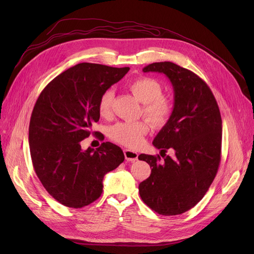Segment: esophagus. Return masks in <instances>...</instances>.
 Returning <instances> with one entry per match:
<instances>
[{"instance_id": "obj_1", "label": "esophagus", "mask_w": 254, "mask_h": 254, "mask_svg": "<svg viewBox=\"0 0 254 254\" xmlns=\"http://www.w3.org/2000/svg\"><path fill=\"white\" fill-rule=\"evenodd\" d=\"M124 155H125V159L127 161H130V162H134V161L137 160V152L130 150V149H125L124 150Z\"/></svg>"}]
</instances>
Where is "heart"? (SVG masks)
Segmentation results:
<instances>
[{
	"instance_id": "heart-1",
	"label": "heart",
	"mask_w": 254,
	"mask_h": 254,
	"mask_svg": "<svg viewBox=\"0 0 254 254\" xmlns=\"http://www.w3.org/2000/svg\"><path fill=\"white\" fill-rule=\"evenodd\" d=\"M128 89L132 95L143 104L142 113L155 127L164 126L170 120L173 106L170 99L162 95V87L153 78L140 77L128 84ZM113 92L108 90L99 98L98 111L106 118L110 114ZM148 132V125L144 121L118 123L110 129V137L121 145L135 148Z\"/></svg>"
}]
</instances>
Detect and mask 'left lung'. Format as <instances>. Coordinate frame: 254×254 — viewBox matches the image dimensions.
Listing matches in <instances>:
<instances>
[{
    "instance_id": "8db88e82",
    "label": "left lung",
    "mask_w": 254,
    "mask_h": 254,
    "mask_svg": "<svg viewBox=\"0 0 254 254\" xmlns=\"http://www.w3.org/2000/svg\"><path fill=\"white\" fill-rule=\"evenodd\" d=\"M143 72L162 73L170 79L174 108L152 142L164 160L139 156L152 167L140 183V196L158 214H182L201 200L217 174L222 135L219 108L207 84L188 68L164 61L146 65ZM167 149L175 151L173 158L162 155Z\"/></svg>"
}]
</instances>
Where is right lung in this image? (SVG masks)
Instances as JSON below:
<instances>
[{"label":"right lung","mask_w":254,"mask_h":254,"mask_svg":"<svg viewBox=\"0 0 254 254\" xmlns=\"http://www.w3.org/2000/svg\"><path fill=\"white\" fill-rule=\"evenodd\" d=\"M128 71V66L78 64L38 97L28 130L30 157L42 186L61 204L80 209L95 201L105 175L124 161L118 145L104 142L95 150H82L80 142L96 134L92 125L99 120V98Z\"/></svg>","instance_id":"obj_1"}]
</instances>
